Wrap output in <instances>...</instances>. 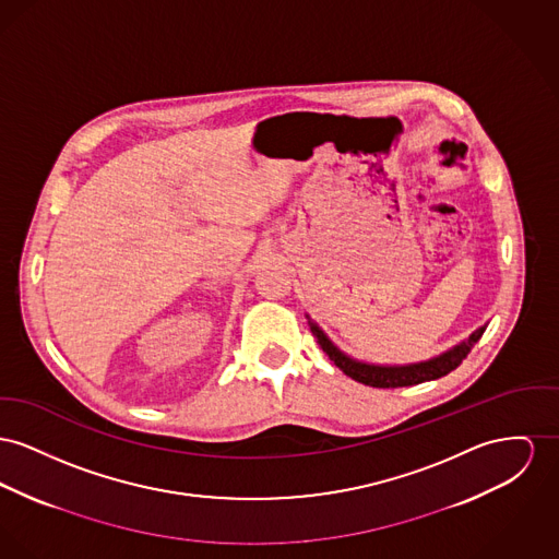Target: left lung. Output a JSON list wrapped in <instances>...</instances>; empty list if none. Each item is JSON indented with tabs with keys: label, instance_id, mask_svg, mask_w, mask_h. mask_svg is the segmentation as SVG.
Returning a JSON list of instances; mask_svg holds the SVG:
<instances>
[{
	"label": "left lung",
	"instance_id": "8db88e82",
	"mask_svg": "<svg viewBox=\"0 0 559 559\" xmlns=\"http://www.w3.org/2000/svg\"><path fill=\"white\" fill-rule=\"evenodd\" d=\"M311 333L318 338L320 347L326 352V356L335 362L341 371L347 377L356 379L358 383L371 385V388H405V385H417L424 381H432L439 379L447 372L453 371L460 367V362L468 356V352L475 347V343L481 338L485 333L484 329H479L477 333L460 345H455L453 349L445 352L439 358H432L428 362H419V365H407V367H374V365H362L356 362L352 358H347L345 354H341L335 345L324 336V333L311 322Z\"/></svg>",
	"mask_w": 559,
	"mask_h": 559
}]
</instances>
